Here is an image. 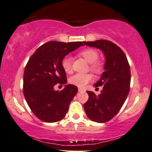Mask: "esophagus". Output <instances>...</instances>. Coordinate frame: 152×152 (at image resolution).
<instances>
[{"label":"esophagus","mask_w":152,"mask_h":152,"mask_svg":"<svg viewBox=\"0 0 152 152\" xmlns=\"http://www.w3.org/2000/svg\"><path fill=\"white\" fill-rule=\"evenodd\" d=\"M78 91H79V92H81V91H83V90L81 88H78Z\"/></svg>","instance_id":"34e87169"}]
</instances>
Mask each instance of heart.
<instances>
[{"label": "heart", "mask_w": 152, "mask_h": 152, "mask_svg": "<svg viewBox=\"0 0 152 152\" xmlns=\"http://www.w3.org/2000/svg\"><path fill=\"white\" fill-rule=\"evenodd\" d=\"M80 54L85 58L86 61L91 64V69L94 72L100 73L102 70V66L97 61L99 54L94 49H86L80 53ZM61 66L66 73L71 72V57L65 56L61 60ZM92 80V76L88 74H76L69 78V82L73 85L80 88H83Z\"/></svg>", "instance_id": "1"}]
</instances>
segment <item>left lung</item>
<instances>
[{"label": "left lung", "instance_id": "1", "mask_svg": "<svg viewBox=\"0 0 152 152\" xmlns=\"http://www.w3.org/2000/svg\"><path fill=\"white\" fill-rule=\"evenodd\" d=\"M83 42L86 46L100 49L105 58L104 72L94 85L96 88L103 86V90L98 96L92 91H87L89 98L83 105L88 118L103 123L118 114L128 96L130 68L125 53L112 42L100 39Z\"/></svg>", "mask_w": 152, "mask_h": 152}]
</instances>
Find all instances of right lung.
<instances>
[{"label": "right lung", "mask_w": 152, "mask_h": 152, "mask_svg": "<svg viewBox=\"0 0 152 152\" xmlns=\"http://www.w3.org/2000/svg\"><path fill=\"white\" fill-rule=\"evenodd\" d=\"M83 42L52 41L39 47L29 58L23 75V94L29 107L38 119L55 122L64 118L71 100L78 92L74 85L67 84L55 91L56 83L66 84L62 58Z\"/></svg>", "instance_id": "1"}]
</instances>
